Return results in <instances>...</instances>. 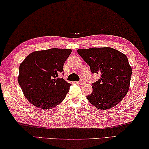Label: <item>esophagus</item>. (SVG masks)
<instances>
[{"instance_id": "1", "label": "esophagus", "mask_w": 149, "mask_h": 149, "mask_svg": "<svg viewBox=\"0 0 149 149\" xmlns=\"http://www.w3.org/2000/svg\"><path fill=\"white\" fill-rule=\"evenodd\" d=\"M78 84H80V85H82V84H84V82L83 81V80H80V81H79V82H77Z\"/></svg>"}]
</instances>
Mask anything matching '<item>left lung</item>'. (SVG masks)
<instances>
[{"mask_svg":"<svg viewBox=\"0 0 149 149\" xmlns=\"http://www.w3.org/2000/svg\"><path fill=\"white\" fill-rule=\"evenodd\" d=\"M77 52L92 73L101 74L92 83V93L86 96L88 101L101 110L116 106L130 88L132 70L126 55L109 47L79 49Z\"/></svg>","mask_w":149,"mask_h":149,"instance_id":"obj_1","label":"left lung"}]
</instances>
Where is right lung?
<instances>
[{
    "label": "right lung",
    "mask_w": 149,
    "mask_h": 149,
    "mask_svg": "<svg viewBox=\"0 0 149 149\" xmlns=\"http://www.w3.org/2000/svg\"><path fill=\"white\" fill-rule=\"evenodd\" d=\"M71 52L58 48L35 51L20 64L18 83L33 105L51 109L64 100L71 84L58 77Z\"/></svg>",
    "instance_id": "right-lung-1"
}]
</instances>
